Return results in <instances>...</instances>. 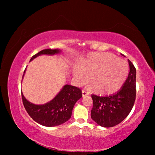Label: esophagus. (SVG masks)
<instances>
[{"mask_svg":"<svg viewBox=\"0 0 155 155\" xmlns=\"http://www.w3.org/2000/svg\"><path fill=\"white\" fill-rule=\"evenodd\" d=\"M82 94H83V96H87L89 94V92L87 91H86L85 90H82Z\"/></svg>","mask_w":155,"mask_h":155,"instance_id":"esophagus-1","label":"esophagus"}]
</instances>
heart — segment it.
Wrapping results in <instances>:
<instances>
[{
    "label": "heart",
    "mask_w": 155,
    "mask_h": 155,
    "mask_svg": "<svg viewBox=\"0 0 155 155\" xmlns=\"http://www.w3.org/2000/svg\"><path fill=\"white\" fill-rule=\"evenodd\" d=\"M128 65L123 60L109 52L91 53L81 60L74 74L79 85L87 83L92 77L96 91L100 94H111L121 87L128 75Z\"/></svg>",
    "instance_id": "1"
}]
</instances>
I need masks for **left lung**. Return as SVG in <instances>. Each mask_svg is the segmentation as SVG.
<instances>
[{"mask_svg":"<svg viewBox=\"0 0 155 155\" xmlns=\"http://www.w3.org/2000/svg\"><path fill=\"white\" fill-rule=\"evenodd\" d=\"M130 72L122 89L109 96L92 94L91 117L98 125L113 127L122 122L129 114L136 98V69L128 60Z\"/></svg>","mask_w":155,"mask_h":155,"instance_id":"8db88e82","label":"left lung"}]
</instances>
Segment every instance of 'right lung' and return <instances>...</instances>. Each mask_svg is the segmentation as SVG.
Listing matches in <instances>:
<instances>
[{
  "label": "right lung",
  "mask_w": 155,
  "mask_h": 155,
  "mask_svg": "<svg viewBox=\"0 0 155 155\" xmlns=\"http://www.w3.org/2000/svg\"><path fill=\"white\" fill-rule=\"evenodd\" d=\"M59 52V49H44L33 55L30 61L41 54H54ZM21 94L25 108L31 118L40 124L50 127L67 122L71 117L76 102L82 97V91L80 88L69 85H64L53 100L42 105L30 103L25 98L22 93Z\"/></svg>",
  "instance_id": "right-lung-1"
}]
</instances>
